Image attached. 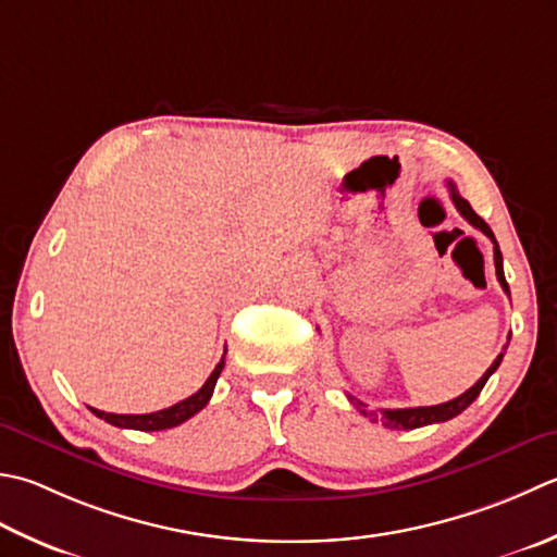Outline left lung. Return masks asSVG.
<instances>
[{"instance_id": "1", "label": "left lung", "mask_w": 557, "mask_h": 557, "mask_svg": "<svg viewBox=\"0 0 557 557\" xmlns=\"http://www.w3.org/2000/svg\"><path fill=\"white\" fill-rule=\"evenodd\" d=\"M449 190H451V200H454V205H456V210H459V212L463 214V220H468V224H473L475 228H481V232L490 238V242L495 244V272H497V282H499V285H503V289L509 294V285H507L505 270H503V253H499V246H497V242H495L493 228H490V226L485 224L483 216H478V214L473 212V207L468 205V200H463L461 195L456 193L454 183H449ZM509 337H511V333H509ZM505 350H507V347H505ZM503 357H505V352H499L495 362L490 364L487 372H485L481 379H478L475 384L466 391V394H461L459 398H454V400H449V403H440V406L398 408V410H381V412H376V410H367L364 403L357 400L355 396H347V398H350L352 406H355L359 412H362V416L372 418V420H381V424H384V428H388V430H416V428H424V424L446 422V420H451V418L459 416V412H463L478 396H481L485 381L495 374V369L499 367V362H503Z\"/></svg>"}]
</instances>
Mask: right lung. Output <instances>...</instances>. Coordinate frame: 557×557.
<instances>
[{
	"instance_id": "1",
	"label": "right lung",
	"mask_w": 557,
	"mask_h": 557,
	"mask_svg": "<svg viewBox=\"0 0 557 557\" xmlns=\"http://www.w3.org/2000/svg\"><path fill=\"white\" fill-rule=\"evenodd\" d=\"M224 357H226V347H224V355L220 359V364H216L214 372L207 376V381H205L198 394H193V396H188L185 400L176 403V406L163 408V410H157V412H147V416H115V412H103V410H96V408H91V412H94L96 418H101L106 422L115 424V428H125V430L159 432V430L176 428V424L190 420L195 412H200L207 406V403H210L216 379H220L222 369H224Z\"/></svg>"
}]
</instances>
